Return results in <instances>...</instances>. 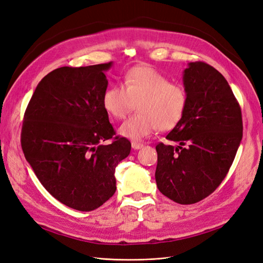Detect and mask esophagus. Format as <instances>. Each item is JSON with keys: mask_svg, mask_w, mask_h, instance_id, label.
<instances>
[{"mask_svg": "<svg viewBox=\"0 0 263 263\" xmlns=\"http://www.w3.org/2000/svg\"><path fill=\"white\" fill-rule=\"evenodd\" d=\"M143 147V144L142 143H139V142H132V148L134 149V150H139V149H141Z\"/></svg>", "mask_w": 263, "mask_h": 263, "instance_id": "esophagus-1", "label": "esophagus"}]
</instances>
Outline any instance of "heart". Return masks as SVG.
I'll list each match as a JSON object with an SVG mask.
<instances>
[{"label":"heart","instance_id":"heart-1","mask_svg":"<svg viewBox=\"0 0 263 263\" xmlns=\"http://www.w3.org/2000/svg\"><path fill=\"white\" fill-rule=\"evenodd\" d=\"M135 103L138 113L123 123L119 132L125 138L140 141L159 128L175 127L185 114L187 93L157 69L137 66L125 75L123 86L110 87L102 99L104 110L115 120L125 119Z\"/></svg>","mask_w":263,"mask_h":263}]
</instances>
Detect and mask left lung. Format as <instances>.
<instances>
[{
  "mask_svg": "<svg viewBox=\"0 0 263 263\" xmlns=\"http://www.w3.org/2000/svg\"><path fill=\"white\" fill-rule=\"evenodd\" d=\"M187 107L167 134L176 147L159 143L156 182L160 192L180 204H192L222 183L242 138L240 106L220 71L203 62L183 71Z\"/></svg>",
  "mask_w": 263,
  "mask_h": 263,
  "instance_id": "left-lung-1",
  "label": "left lung"
}]
</instances>
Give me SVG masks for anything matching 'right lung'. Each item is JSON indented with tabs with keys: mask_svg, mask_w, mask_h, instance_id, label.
Listing matches in <instances>:
<instances>
[{
	"mask_svg": "<svg viewBox=\"0 0 263 263\" xmlns=\"http://www.w3.org/2000/svg\"><path fill=\"white\" fill-rule=\"evenodd\" d=\"M113 62L60 67L44 76L26 108L22 148L42 186L60 202L92 211L116 190L115 167L132 144L115 132L102 104ZM113 139L110 145L103 141Z\"/></svg>",
	"mask_w": 263,
	"mask_h": 263,
	"instance_id": "add662e5",
	"label": "right lung"
}]
</instances>
